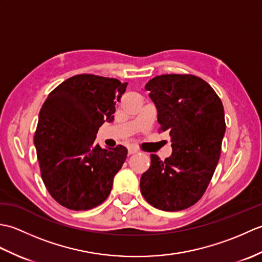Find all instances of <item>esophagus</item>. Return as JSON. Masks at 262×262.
<instances>
[{"label": "esophagus", "mask_w": 262, "mask_h": 262, "mask_svg": "<svg viewBox=\"0 0 262 262\" xmlns=\"http://www.w3.org/2000/svg\"><path fill=\"white\" fill-rule=\"evenodd\" d=\"M138 152V149L135 147H128V154L132 155V154H135Z\"/></svg>", "instance_id": "34e87169"}]
</instances>
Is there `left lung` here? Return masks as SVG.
Returning <instances> with one entry per match:
<instances>
[{
  "label": "left lung",
  "mask_w": 262,
  "mask_h": 262,
  "mask_svg": "<svg viewBox=\"0 0 262 262\" xmlns=\"http://www.w3.org/2000/svg\"><path fill=\"white\" fill-rule=\"evenodd\" d=\"M145 89L158 110L159 130L171 137L172 154L164 161L151 154L141 192L158 209H186L203 197L219 163L226 129L223 103L207 82L191 74L155 76Z\"/></svg>",
  "instance_id": "left-lung-1"
}]
</instances>
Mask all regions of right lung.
I'll return each instance as SVG.
<instances>
[{"instance_id": "add662e5", "label": "right lung", "mask_w": 262, "mask_h": 262, "mask_svg": "<svg viewBox=\"0 0 262 262\" xmlns=\"http://www.w3.org/2000/svg\"><path fill=\"white\" fill-rule=\"evenodd\" d=\"M126 86L117 79L80 74L60 83L43 102L33 141L42 181L64 207L88 210L109 196L127 148H102L94 141L99 127L114 120Z\"/></svg>"}]
</instances>
